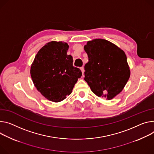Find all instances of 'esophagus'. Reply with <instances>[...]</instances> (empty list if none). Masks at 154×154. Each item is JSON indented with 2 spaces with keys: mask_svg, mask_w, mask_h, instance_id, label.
<instances>
[{
  "mask_svg": "<svg viewBox=\"0 0 154 154\" xmlns=\"http://www.w3.org/2000/svg\"><path fill=\"white\" fill-rule=\"evenodd\" d=\"M80 70H81V71L82 72V74L83 75V74H84V68L82 67H80Z\"/></svg>",
  "mask_w": 154,
  "mask_h": 154,
  "instance_id": "obj_1",
  "label": "esophagus"
}]
</instances>
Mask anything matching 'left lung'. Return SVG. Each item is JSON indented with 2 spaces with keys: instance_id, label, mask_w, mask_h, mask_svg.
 Wrapping results in <instances>:
<instances>
[{
  "instance_id": "1",
  "label": "left lung",
  "mask_w": 154,
  "mask_h": 154,
  "mask_svg": "<svg viewBox=\"0 0 154 154\" xmlns=\"http://www.w3.org/2000/svg\"><path fill=\"white\" fill-rule=\"evenodd\" d=\"M88 57L85 78L91 90L108 100L119 94L130 78V70L125 52L105 39L88 41L84 46Z\"/></svg>"
}]
</instances>
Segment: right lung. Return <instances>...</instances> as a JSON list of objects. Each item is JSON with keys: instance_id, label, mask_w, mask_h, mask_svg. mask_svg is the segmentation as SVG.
Instances as JSON below:
<instances>
[{"instance_id": "obj_1", "label": "right lung", "mask_w": 154, "mask_h": 154, "mask_svg": "<svg viewBox=\"0 0 154 154\" xmlns=\"http://www.w3.org/2000/svg\"><path fill=\"white\" fill-rule=\"evenodd\" d=\"M66 42L51 41L38 51L31 67V75L37 90L47 99L60 102L72 93L82 76L73 66V58L67 55Z\"/></svg>"}]
</instances>
